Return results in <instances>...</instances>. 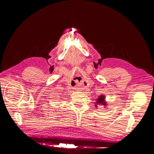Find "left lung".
Segmentation results:
<instances>
[{"mask_svg":"<svg viewBox=\"0 0 154 154\" xmlns=\"http://www.w3.org/2000/svg\"><path fill=\"white\" fill-rule=\"evenodd\" d=\"M104 96L103 95H100L99 96V98H98V99L97 100V103H99L100 104H103V106L106 105V102H104Z\"/></svg>","mask_w":154,"mask_h":154,"instance_id":"obj_1","label":"left lung"}]
</instances>
